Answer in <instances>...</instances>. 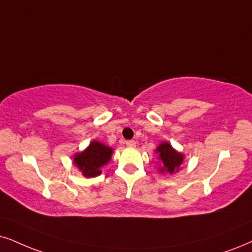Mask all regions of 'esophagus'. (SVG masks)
I'll return each mask as SVG.
<instances>
[{
	"mask_svg": "<svg viewBox=\"0 0 252 252\" xmlns=\"http://www.w3.org/2000/svg\"><path fill=\"white\" fill-rule=\"evenodd\" d=\"M126 145L128 146V148H135L136 142L135 141H126Z\"/></svg>",
	"mask_w": 252,
	"mask_h": 252,
	"instance_id": "esophagus-1",
	"label": "esophagus"
}]
</instances>
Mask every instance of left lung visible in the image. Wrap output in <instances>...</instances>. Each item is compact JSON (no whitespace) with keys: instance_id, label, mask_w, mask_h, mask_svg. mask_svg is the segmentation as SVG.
Returning a JSON list of instances; mask_svg holds the SVG:
<instances>
[{"instance_id":"8db88e82","label":"left lung","mask_w":252,"mask_h":252,"mask_svg":"<svg viewBox=\"0 0 252 252\" xmlns=\"http://www.w3.org/2000/svg\"><path fill=\"white\" fill-rule=\"evenodd\" d=\"M157 152H159V157L164 165V168L161 171L166 170V172L173 173L184 160V156L177 152L168 143H161L158 146Z\"/></svg>"}]
</instances>
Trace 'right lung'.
I'll return each mask as SVG.
<instances>
[{
	"label": "right lung",
	"mask_w": 252,
	"mask_h": 252,
	"mask_svg": "<svg viewBox=\"0 0 252 252\" xmlns=\"http://www.w3.org/2000/svg\"><path fill=\"white\" fill-rule=\"evenodd\" d=\"M113 149L93 141L87 149L74 158V164L82 171L85 177H96L101 173L100 168L109 161Z\"/></svg>",
	"instance_id": "right-lung-1"
}]
</instances>
